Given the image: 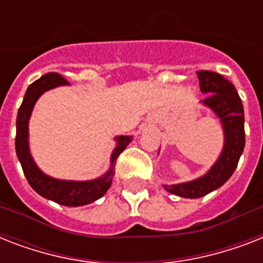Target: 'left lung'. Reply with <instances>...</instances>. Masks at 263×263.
Listing matches in <instances>:
<instances>
[{
  "label": "left lung",
  "instance_id": "obj_1",
  "mask_svg": "<svg viewBox=\"0 0 263 263\" xmlns=\"http://www.w3.org/2000/svg\"><path fill=\"white\" fill-rule=\"evenodd\" d=\"M200 91L206 95L202 102L221 119L225 134L224 150L213 168L200 179L190 183L164 185L165 190L183 198H200L214 191L233 175L245 150V110L236 88L228 79L213 71H198Z\"/></svg>",
  "mask_w": 263,
  "mask_h": 263
}]
</instances>
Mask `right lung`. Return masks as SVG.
<instances>
[{
    "mask_svg": "<svg viewBox=\"0 0 263 263\" xmlns=\"http://www.w3.org/2000/svg\"><path fill=\"white\" fill-rule=\"evenodd\" d=\"M61 84H68V82L59 73L49 72L28 86L22 106L18 107L17 119H16V142H14L16 154L22 164L27 181L39 195L64 206H83L99 199L106 194L115 175L113 166L116 160L120 156V153H123L127 144L131 142V136H119L116 139L117 146L111 154V168L103 177L91 181H65V180L51 179L49 176L43 175L34 164L28 150V119L41 94Z\"/></svg>",
    "mask_w": 263,
    "mask_h": 263,
    "instance_id": "right-lung-1",
    "label": "right lung"
}]
</instances>
